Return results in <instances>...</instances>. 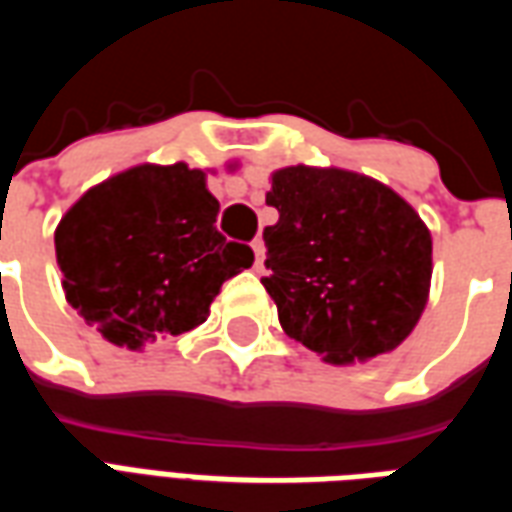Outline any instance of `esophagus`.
Masks as SVG:
<instances>
[{"label":"esophagus","mask_w":512,"mask_h":512,"mask_svg":"<svg viewBox=\"0 0 512 512\" xmlns=\"http://www.w3.org/2000/svg\"><path fill=\"white\" fill-rule=\"evenodd\" d=\"M252 252H255V271H263V260H266V244H263V238L252 241Z\"/></svg>","instance_id":"esophagus-1"}]
</instances>
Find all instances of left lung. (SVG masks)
Wrapping results in <instances>:
<instances>
[{
  "instance_id": "obj_1",
  "label": "left lung",
  "mask_w": 512,
  "mask_h": 512,
  "mask_svg": "<svg viewBox=\"0 0 512 512\" xmlns=\"http://www.w3.org/2000/svg\"><path fill=\"white\" fill-rule=\"evenodd\" d=\"M263 277L288 337L329 365L395 351L428 304L433 241L419 213L378 180L337 167L277 169Z\"/></svg>"
}]
</instances>
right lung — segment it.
Listing matches in <instances>:
<instances>
[{
  "instance_id": "add662e5",
  "label": "right lung",
  "mask_w": 512,
  "mask_h": 512,
  "mask_svg": "<svg viewBox=\"0 0 512 512\" xmlns=\"http://www.w3.org/2000/svg\"><path fill=\"white\" fill-rule=\"evenodd\" d=\"M219 200L189 164H139L84 191L54 233L62 290L109 343L142 348L200 326L255 263L216 230Z\"/></svg>"
}]
</instances>
